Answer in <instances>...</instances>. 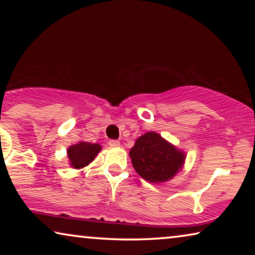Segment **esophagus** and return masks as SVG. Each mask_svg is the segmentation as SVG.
Segmentation results:
<instances>
[{
    "label": "esophagus",
    "instance_id": "esophagus-1",
    "mask_svg": "<svg viewBox=\"0 0 255 255\" xmlns=\"http://www.w3.org/2000/svg\"><path fill=\"white\" fill-rule=\"evenodd\" d=\"M109 146L110 147H120L121 142L118 140H110L109 141Z\"/></svg>",
    "mask_w": 255,
    "mask_h": 255
}]
</instances>
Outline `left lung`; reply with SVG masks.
Listing matches in <instances>:
<instances>
[{"label":"left lung","mask_w":255,"mask_h":255,"mask_svg":"<svg viewBox=\"0 0 255 255\" xmlns=\"http://www.w3.org/2000/svg\"><path fill=\"white\" fill-rule=\"evenodd\" d=\"M128 154L135 172L151 183L172 180L183 168L187 156L182 149L154 131L137 138Z\"/></svg>","instance_id":"left-lung-1"}]
</instances>
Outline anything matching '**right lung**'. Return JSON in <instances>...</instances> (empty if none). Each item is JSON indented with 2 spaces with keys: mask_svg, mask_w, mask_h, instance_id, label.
I'll return each instance as SVG.
<instances>
[{
  "mask_svg": "<svg viewBox=\"0 0 255 255\" xmlns=\"http://www.w3.org/2000/svg\"><path fill=\"white\" fill-rule=\"evenodd\" d=\"M102 146L100 144H92L87 141H79L78 144L69 146L67 148V156L69 166L74 169H81L94 161L99 154Z\"/></svg>",
  "mask_w": 255,
  "mask_h": 255,
  "instance_id": "1",
  "label": "right lung"
}]
</instances>
